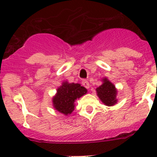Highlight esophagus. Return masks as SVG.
Segmentation results:
<instances>
[{
    "mask_svg": "<svg viewBox=\"0 0 157 157\" xmlns=\"http://www.w3.org/2000/svg\"><path fill=\"white\" fill-rule=\"evenodd\" d=\"M82 84H83V86L86 87V89L90 88V83H89V82L86 80H83V81H82Z\"/></svg>",
    "mask_w": 157,
    "mask_h": 157,
    "instance_id": "34e87169",
    "label": "esophagus"
}]
</instances>
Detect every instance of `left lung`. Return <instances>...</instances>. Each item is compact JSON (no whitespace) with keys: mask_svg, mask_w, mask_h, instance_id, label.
Instances as JSON below:
<instances>
[{"mask_svg":"<svg viewBox=\"0 0 157 157\" xmlns=\"http://www.w3.org/2000/svg\"><path fill=\"white\" fill-rule=\"evenodd\" d=\"M102 85L96 89L98 97L105 105L112 106L118 102V90L107 77L102 78Z\"/></svg>","mask_w":157,"mask_h":157,"instance_id":"left-lung-1","label":"left lung"}]
</instances>
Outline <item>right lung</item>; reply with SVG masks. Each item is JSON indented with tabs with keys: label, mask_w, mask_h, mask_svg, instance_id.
Returning <instances> with one entry per match:
<instances>
[{
	"label": "right lung",
	"mask_w": 157,
	"mask_h": 157,
	"mask_svg": "<svg viewBox=\"0 0 157 157\" xmlns=\"http://www.w3.org/2000/svg\"><path fill=\"white\" fill-rule=\"evenodd\" d=\"M86 93L87 90L80 83L64 81L52 97L54 109L64 115H71L75 109V101Z\"/></svg>",
	"instance_id": "obj_1"
}]
</instances>
